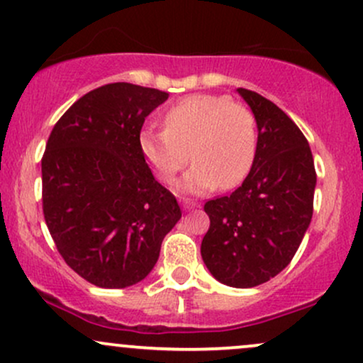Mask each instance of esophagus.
<instances>
[{"label":"esophagus","instance_id":"34e87169","mask_svg":"<svg viewBox=\"0 0 363 363\" xmlns=\"http://www.w3.org/2000/svg\"><path fill=\"white\" fill-rule=\"evenodd\" d=\"M182 206H184V210H193V208H198L200 205H198V203H193V201H184V205Z\"/></svg>","mask_w":363,"mask_h":363}]
</instances>
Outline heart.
<instances>
[{
    "label": "heart",
    "instance_id": "obj_1",
    "mask_svg": "<svg viewBox=\"0 0 363 363\" xmlns=\"http://www.w3.org/2000/svg\"><path fill=\"white\" fill-rule=\"evenodd\" d=\"M165 129H145L139 150L165 184L189 162L179 191L201 194L218 184L234 188L252 169L257 151V123L246 106L217 94H191L167 110Z\"/></svg>",
    "mask_w": 363,
    "mask_h": 363
}]
</instances>
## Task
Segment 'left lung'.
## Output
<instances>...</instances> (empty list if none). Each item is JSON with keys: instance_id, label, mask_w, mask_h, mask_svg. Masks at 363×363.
<instances>
[{"instance_id": "8db88e82", "label": "left lung", "mask_w": 363, "mask_h": 363, "mask_svg": "<svg viewBox=\"0 0 363 363\" xmlns=\"http://www.w3.org/2000/svg\"><path fill=\"white\" fill-rule=\"evenodd\" d=\"M238 93L257 121V151L240 188L205 203L210 229L201 258L222 284L253 288L284 270L300 248L312 220L317 174L296 123L255 91Z\"/></svg>"}]
</instances>
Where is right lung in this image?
I'll use <instances>...</instances> for the list:
<instances>
[{"instance_id": "1", "label": "right lung", "mask_w": 363, "mask_h": 363, "mask_svg": "<svg viewBox=\"0 0 363 363\" xmlns=\"http://www.w3.org/2000/svg\"><path fill=\"white\" fill-rule=\"evenodd\" d=\"M169 94L129 82L89 91L55 123L41 160L43 212L60 255L98 288L143 281L181 218L139 150Z\"/></svg>"}]
</instances>
